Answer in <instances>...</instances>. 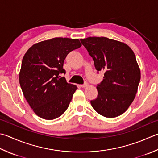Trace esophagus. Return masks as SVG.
I'll return each mask as SVG.
<instances>
[{"mask_svg":"<svg viewBox=\"0 0 158 158\" xmlns=\"http://www.w3.org/2000/svg\"><path fill=\"white\" fill-rule=\"evenodd\" d=\"M87 86H88V82H85V84L80 85V87H82V88H85V87H87Z\"/></svg>","mask_w":158,"mask_h":158,"instance_id":"1","label":"esophagus"}]
</instances>
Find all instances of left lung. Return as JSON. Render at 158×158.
Listing matches in <instances>:
<instances>
[{
    "mask_svg": "<svg viewBox=\"0 0 158 158\" xmlns=\"http://www.w3.org/2000/svg\"><path fill=\"white\" fill-rule=\"evenodd\" d=\"M80 40L93 58L96 70L104 72L91 106L104 117H118L128 109L138 91L141 75L135 53L127 44L106 37Z\"/></svg>",
    "mask_w": 158,
    "mask_h": 158,
    "instance_id": "8db88e82",
    "label": "left lung"
}]
</instances>
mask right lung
Listing matches in <instances>:
<instances>
[{
	"label": "right lung",
	"instance_id": "obj_1",
	"mask_svg": "<svg viewBox=\"0 0 158 158\" xmlns=\"http://www.w3.org/2000/svg\"><path fill=\"white\" fill-rule=\"evenodd\" d=\"M78 39L54 38L35 43L23 58L19 82L24 96L40 118L53 120L64 114L77 89L59 74L68 53L81 47Z\"/></svg>",
	"mask_w": 158,
	"mask_h": 158
}]
</instances>
